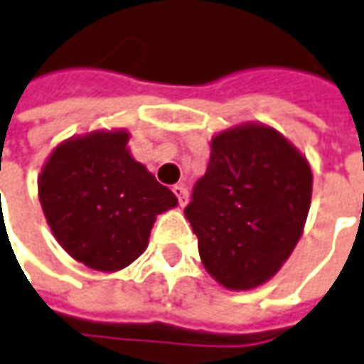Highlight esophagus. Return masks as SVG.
Segmentation results:
<instances>
[{
  "instance_id": "obj_1",
  "label": "esophagus",
  "mask_w": 364,
  "mask_h": 364,
  "mask_svg": "<svg viewBox=\"0 0 364 364\" xmlns=\"http://www.w3.org/2000/svg\"><path fill=\"white\" fill-rule=\"evenodd\" d=\"M173 193H175V197H177V201H179L181 207H185V205L189 203V193H187V189H185L183 185H175V187H173Z\"/></svg>"
}]
</instances>
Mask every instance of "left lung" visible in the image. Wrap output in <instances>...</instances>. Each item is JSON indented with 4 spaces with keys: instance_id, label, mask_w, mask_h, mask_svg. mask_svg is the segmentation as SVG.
<instances>
[{
    "instance_id": "1",
    "label": "left lung",
    "mask_w": 364,
    "mask_h": 364,
    "mask_svg": "<svg viewBox=\"0 0 364 364\" xmlns=\"http://www.w3.org/2000/svg\"><path fill=\"white\" fill-rule=\"evenodd\" d=\"M311 195V165L283 133L241 123L213 135L185 207L207 273L229 291L275 277L303 235Z\"/></svg>"
}]
</instances>
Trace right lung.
I'll list each match as a JSON object with an SVG mask.
<instances>
[{"instance_id": "right-lung-1", "label": "right lung", "mask_w": 364, "mask_h": 364, "mask_svg": "<svg viewBox=\"0 0 364 364\" xmlns=\"http://www.w3.org/2000/svg\"><path fill=\"white\" fill-rule=\"evenodd\" d=\"M129 131L99 129L61 141L37 179L39 203L58 243L77 263L115 273L149 243L157 215L177 197L133 159Z\"/></svg>"}]
</instances>
